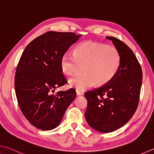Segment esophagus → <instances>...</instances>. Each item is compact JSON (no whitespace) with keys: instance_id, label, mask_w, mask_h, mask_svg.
I'll return each mask as SVG.
<instances>
[{"instance_id":"esophagus-1","label":"esophagus","mask_w":154,"mask_h":154,"mask_svg":"<svg viewBox=\"0 0 154 154\" xmlns=\"http://www.w3.org/2000/svg\"><path fill=\"white\" fill-rule=\"evenodd\" d=\"M76 93L77 95H83L84 94V92L83 91H79V90H76Z\"/></svg>"}]
</instances>
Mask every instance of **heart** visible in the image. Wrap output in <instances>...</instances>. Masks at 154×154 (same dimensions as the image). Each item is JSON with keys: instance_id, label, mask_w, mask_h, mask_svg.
<instances>
[{"instance_id": "obj_1", "label": "heart", "mask_w": 154, "mask_h": 154, "mask_svg": "<svg viewBox=\"0 0 154 154\" xmlns=\"http://www.w3.org/2000/svg\"><path fill=\"white\" fill-rule=\"evenodd\" d=\"M79 64L84 65V73L69 80V85L79 91L105 85L116 76L121 64V57L116 48L104 44L85 42L77 45L73 53L66 52L61 57L63 73L71 75L77 71Z\"/></svg>"}]
</instances>
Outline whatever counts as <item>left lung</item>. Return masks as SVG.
<instances>
[{
	"label": "left lung",
	"mask_w": 154,
	"mask_h": 154,
	"mask_svg": "<svg viewBox=\"0 0 154 154\" xmlns=\"http://www.w3.org/2000/svg\"><path fill=\"white\" fill-rule=\"evenodd\" d=\"M106 38L119 53V71L109 82L85 93V119L90 127L102 133L117 130L131 118L139 103L142 83V70L132 50L117 38Z\"/></svg>",
	"instance_id": "1"
}]
</instances>
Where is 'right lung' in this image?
Returning <instances> with one entry per match:
<instances>
[{
    "mask_svg": "<svg viewBox=\"0 0 154 154\" xmlns=\"http://www.w3.org/2000/svg\"><path fill=\"white\" fill-rule=\"evenodd\" d=\"M81 37L73 32L49 31L24 50L16 69L14 88L21 111L35 128H55L76 97L72 88L53 93L67 82L60 67L61 57Z\"/></svg>",
    "mask_w": 154,
    "mask_h": 154,
    "instance_id": "right-lung-1",
    "label": "right lung"
}]
</instances>
